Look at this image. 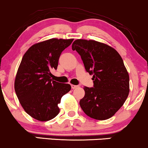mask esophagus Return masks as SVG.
Here are the masks:
<instances>
[{"instance_id":"esophagus-1","label":"esophagus","mask_w":148,"mask_h":148,"mask_svg":"<svg viewBox=\"0 0 148 148\" xmlns=\"http://www.w3.org/2000/svg\"><path fill=\"white\" fill-rule=\"evenodd\" d=\"M71 87H72V89H76V88H78V86H76V85H71Z\"/></svg>"}]
</instances>
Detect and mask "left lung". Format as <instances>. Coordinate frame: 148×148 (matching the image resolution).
Returning a JSON list of instances; mask_svg holds the SVG:
<instances>
[{
  "instance_id": "obj_1",
  "label": "left lung",
  "mask_w": 148,
  "mask_h": 148,
  "mask_svg": "<svg viewBox=\"0 0 148 148\" xmlns=\"http://www.w3.org/2000/svg\"><path fill=\"white\" fill-rule=\"evenodd\" d=\"M72 48L81 56L87 72L93 75V87L84 88L81 108L95 120L111 118L130 92V76L121 56L111 47L95 40H76Z\"/></svg>"
}]
</instances>
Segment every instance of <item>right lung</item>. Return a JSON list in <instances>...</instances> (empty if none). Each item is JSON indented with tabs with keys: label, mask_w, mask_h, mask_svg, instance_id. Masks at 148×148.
<instances>
[{
	"label": "right lung",
	"mask_w": 148,
	"mask_h": 148,
	"mask_svg": "<svg viewBox=\"0 0 148 148\" xmlns=\"http://www.w3.org/2000/svg\"><path fill=\"white\" fill-rule=\"evenodd\" d=\"M73 39L53 38L35 44L23 55L14 81V90L24 111L39 121H48L60 112L58 104L71 86L53 81L61 53Z\"/></svg>",
	"instance_id": "add662e5"
}]
</instances>
